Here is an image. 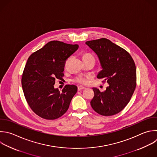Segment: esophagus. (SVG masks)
<instances>
[{
  "mask_svg": "<svg viewBox=\"0 0 157 157\" xmlns=\"http://www.w3.org/2000/svg\"><path fill=\"white\" fill-rule=\"evenodd\" d=\"M86 89L85 87H83V86H78V91H81V90H85Z\"/></svg>",
  "mask_w": 157,
  "mask_h": 157,
  "instance_id": "obj_1",
  "label": "esophagus"
}]
</instances>
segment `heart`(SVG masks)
<instances>
[{
  "mask_svg": "<svg viewBox=\"0 0 157 157\" xmlns=\"http://www.w3.org/2000/svg\"><path fill=\"white\" fill-rule=\"evenodd\" d=\"M94 58V56L90 54V53H84L83 55V59H86V58ZM91 78V76L90 75H79L76 77L75 78L72 80L74 82L82 84V85H86L89 82L90 79Z\"/></svg>",
  "mask_w": 157,
  "mask_h": 157,
  "instance_id": "obj_1",
  "label": "heart"
}]
</instances>
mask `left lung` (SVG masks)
<instances>
[{"label": "left lung", "mask_w": 157, "mask_h": 157, "mask_svg": "<svg viewBox=\"0 0 157 157\" xmlns=\"http://www.w3.org/2000/svg\"><path fill=\"white\" fill-rule=\"evenodd\" d=\"M85 44L98 56L102 71L98 79L109 86L101 92L93 88L94 98L90 104L93 110L103 116L121 112L129 102L136 86V69L130 54L109 39L101 38Z\"/></svg>", "instance_id": "8db88e82"}]
</instances>
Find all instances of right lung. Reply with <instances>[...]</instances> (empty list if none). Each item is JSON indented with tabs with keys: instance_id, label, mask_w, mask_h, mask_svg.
I'll return each mask as SVG.
<instances>
[{
	"instance_id": "right-lung-1",
	"label": "right lung",
	"mask_w": 157,
	"mask_h": 157,
	"mask_svg": "<svg viewBox=\"0 0 157 157\" xmlns=\"http://www.w3.org/2000/svg\"><path fill=\"white\" fill-rule=\"evenodd\" d=\"M78 48L77 44L53 40L29 57L22 75V88L28 105L41 118L55 120L68 110L77 87L66 85L60 92L53 85L56 79H63L66 61Z\"/></svg>"
}]
</instances>
